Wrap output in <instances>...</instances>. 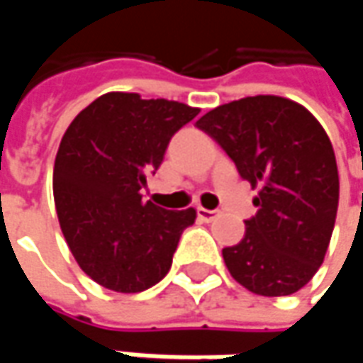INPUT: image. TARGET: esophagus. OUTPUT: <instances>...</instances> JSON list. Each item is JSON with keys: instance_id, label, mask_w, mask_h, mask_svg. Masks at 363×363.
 Listing matches in <instances>:
<instances>
[{"instance_id": "obj_1", "label": "esophagus", "mask_w": 363, "mask_h": 363, "mask_svg": "<svg viewBox=\"0 0 363 363\" xmlns=\"http://www.w3.org/2000/svg\"><path fill=\"white\" fill-rule=\"evenodd\" d=\"M198 216L202 222H214L220 216V210H208V208H198Z\"/></svg>"}]
</instances>
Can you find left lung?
Instances as JSON below:
<instances>
[{
    "mask_svg": "<svg viewBox=\"0 0 363 363\" xmlns=\"http://www.w3.org/2000/svg\"><path fill=\"white\" fill-rule=\"evenodd\" d=\"M196 125L260 188L244 238L222 250L234 281L262 297L297 293L321 267L337 216L340 175L325 129L274 94L220 105Z\"/></svg>",
    "mask_w": 363,
    "mask_h": 363,
    "instance_id": "8db88e82",
    "label": "left lung"
}]
</instances>
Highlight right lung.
I'll use <instances>...</instances> for the list:
<instances>
[{"mask_svg": "<svg viewBox=\"0 0 363 363\" xmlns=\"http://www.w3.org/2000/svg\"><path fill=\"white\" fill-rule=\"evenodd\" d=\"M200 108L106 92L78 113L54 161V203L78 267L117 293H141L167 274L196 210L145 202L141 188L169 139Z\"/></svg>", "mask_w": 363, "mask_h": 363, "instance_id": "obj_1", "label": "right lung"}]
</instances>
